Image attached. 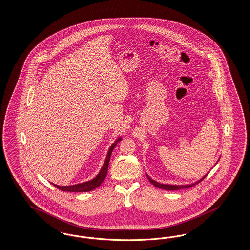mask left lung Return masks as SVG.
Masks as SVG:
<instances>
[{"label": "left lung", "mask_w": 250, "mask_h": 250, "mask_svg": "<svg viewBox=\"0 0 250 250\" xmlns=\"http://www.w3.org/2000/svg\"><path fill=\"white\" fill-rule=\"evenodd\" d=\"M146 176H147V175H146ZM206 176H207V174L205 175V177H203L201 180H199L198 182H194V183H192V184H187V185H169V184H163V183H159V182H155L154 180H152L151 178L148 177V176H147V179H148V181L151 182L154 186L158 187L159 189H167V190H178V189H188V188H190V187L196 185L197 183L202 182Z\"/></svg>", "instance_id": "1"}]
</instances>
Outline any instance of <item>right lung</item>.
I'll list each match as a JSON object with an SVG mask.
<instances>
[{"label": "right lung", "instance_id": "obj_1", "mask_svg": "<svg viewBox=\"0 0 250 250\" xmlns=\"http://www.w3.org/2000/svg\"><path fill=\"white\" fill-rule=\"evenodd\" d=\"M121 137H119L118 139H116V141L114 142V144L111 146V147L109 148V151L107 153L105 161L102 167L99 174L94 179H92L91 181H89V182L79 183V184H75V185H70V186H60V185L53 184L54 186L57 187L58 189L63 190V191H70V192H86V191H91L92 189L98 188L99 186L105 180L107 171H108V167H109V161L111 159V154L114 150V146L118 144L119 141H121Z\"/></svg>", "mask_w": 250, "mask_h": 250}]
</instances>
